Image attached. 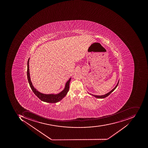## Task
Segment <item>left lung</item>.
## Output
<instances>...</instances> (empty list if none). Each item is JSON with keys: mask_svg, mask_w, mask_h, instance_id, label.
<instances>
[{"mask_svg": "<svg viewBox=\"0 0 148 148\" xmlns=\"http://www.w3.org/2000/svg\"><path fill=\"white\" fill-rule=\"evenodd\" d=\"M119 80L118 81V83H117V84L115 86V88H113V89L111 90V91H110L108 93L106 94H104L103 95H102V96H97V95H92V94H90V95H92V96H94V97H95L96 98H104L108 96H109L110 95V94L115 89H116V88L118 86V84H119Z\"/></svg>", "mask_w": 148, "mask_h": 148, "instance_id": "8db88e82", "label": "left lung"}]
</instances>
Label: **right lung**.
Masks as SVG:
<instances>
[{
    "mask_svg": "<svg viewBox=\"0 0 148 148\" xmlns=\"http://www.w3.org/2000/svg\"><path fill=\"white\" fill-rule=\"evenodd\" d=\"M29 59H30V58L28 59L27 63V79H28V83H29L31 89L33 91L34 93L40 99L41 101L45 102L50 103H56L58 102L61 101L64 97H65V96L67 95V93L69 92V83L71 78H70L69 80L66 82L64 90L59 93L56 94H46L40 92H39L38 90H37L34 88L32 83V81H31V79H30L29 67Z\"/></svg>",
    "mask_w": 148,
    "mask_h": 148,
    "instance_id": "obj_1",
    "label": "right lung"
}]
</instances>
